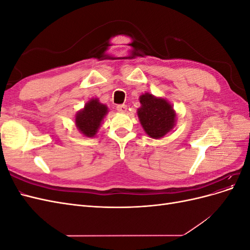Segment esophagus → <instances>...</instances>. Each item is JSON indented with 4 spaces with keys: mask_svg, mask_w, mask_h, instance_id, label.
I'll return each instance as SVG.
<instances>
[{
    "mask_svg": "<svg viewBox=\"0 0 250 250\" xmlns=\"http://www.w3.org/2000/svg\"><path fill=\"white\" fill-rule=\"evenodd\" d=\"M117 110L119 112H126L127 111V105L125 104H120L117 106Z\"/></svg>",
    "mask_w": 250,
    "mask_h": 250,
    "instance_id": "obj_1",
    "label": "esophagus"
}]
</instances>
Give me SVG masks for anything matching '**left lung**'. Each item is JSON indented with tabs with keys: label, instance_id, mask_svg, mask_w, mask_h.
I'll return each mask as SVG.
<instances>
[{
	"label": "left lung",
	"instance_id": "1",
	"mask_svg": "<svg viewBox=\"0 0 250 250\" xmlns=\"http://www.w3.org/2000/svg\"><path fill=\"white\" fill-rule=\"evenodd\" d=\"M138 116L144 130L152 139H161L175 126L176 113L172 105L163 98L149 93L140 96Z\"/></svg>",
	"mask_w": 250,
	"mask_h": 250
}]
</instances>
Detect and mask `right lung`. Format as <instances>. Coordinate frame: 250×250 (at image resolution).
<instances>
[{
  "mask_svg": "<svg viewBox=\"0 0 250 250\" xmlns=\"http://www.w3.org/2000/svg\"><path fill=\"white\" fill-rule=\"evenodd\" d=\"M107 106L97 99L89 100L84 108L79 110L75 118L78 130L87 138H93L97 133L105 115L107 113Z\"/></svg>",
  "mask_w": 250,
  "mask_h": 250,
  "instance_id": "right-lung-1",
  "label": "right lung"
}]
</instances>
